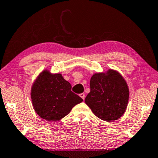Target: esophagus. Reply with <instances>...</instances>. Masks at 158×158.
Here are the masks:
<instances>
[{"mask_svg": "<svg viewBox=\"0 0 158 158\" xmlns=\"http://www.w3.org/2000/svg\"><path fill=\"white\" fill-rule=\"evenodd\" d=\"M79 95H80V97H81V98L84 100L85 98V94H84V93H81V94H80Z\"/></svg>", "mask_w": 158, "mask_h": 158, "instance_id": "34e87169", "label": "esophagus"}]
</instances>
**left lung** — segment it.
<instances>
[{
    "instance_id": "obj_1",
    "label": "left lung",
    "mask_w": 158,
    "mask_h": 158,
    "mask_svg": "<svg viewBox=\"0 0 158 158\" xmlns=\"http://www.w3.org/2000/svg\"><path fill=\"white\" fill-rule=\"evenodd\" d=\"M90 92L85 102L94 114L102 120H117L124 114L129 98L127 82L120 73L109 69L106 73L92 76Z\"/></svg>"
}]
</instances>
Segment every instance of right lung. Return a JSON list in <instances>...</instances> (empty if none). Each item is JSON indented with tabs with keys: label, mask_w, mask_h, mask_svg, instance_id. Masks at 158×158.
Returning <instances> with one entry per match:
<instances>
[{
	"label": "right lung",
	"mask_w": 158,
	"mask_h": 158,
	"mask_svg": "<svg viewBox=\"0 0 158 158\" xmlns=\"http://www.w3.org/2000/svg\"><path fill=\"white\" fill-rule=\"evenodd\" d=\"M34 109L41 118L56 121L69 114L82 99L71 91V85L60 73L52 74L43 71L31 89Z\"/></svg>",
	"instance_id": "obj_1"
}]
</instances>
